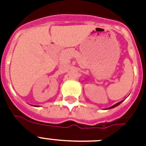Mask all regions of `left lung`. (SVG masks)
I'll return each instance as SVG.
<instances>
[{
    "instance_id": "left-lung-1",
    "label": "left lung",
    "mask_w": 146,
    "mask_h": 146,
    "mask_svg": "<svg viewBox=\"0 0 146 146\" xmlns=\"http://www.w3.org/2000/svg\"><path fill=\"white\" fill-rule=\"evenodd\" d=\"M123 102V101H121V102H118V103L115 104H114V105H113V106H111V107H110V108H108V109H111V108H115V107L118 106V105H119V104H120V103H121V102Z\"/></svg>"
}]
</instances>
